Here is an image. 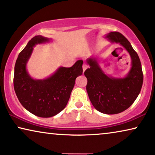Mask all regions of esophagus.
Here are the masks:
<instances>
[{"mask_svg":"<svg viewBox=\"0 0 155 155\" xmlns=\"http://www.w3.org/2000/svg\"><path fill=\"white\" fill-rule=\"evenodd\" d=\"M87 68H88V66H87L85 63H84V64H83V71H85V70H86Z\"/></svg>","mask_w":155,"mask_h":155,"instance_id":"34e87169","label":"esophagus"}]
</instances>
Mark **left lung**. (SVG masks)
I'll return each mask as SVG.
<instances>
[{"label": "left lung", "instance_id": "left-lung-1", "mask_svg": "<svg viewBox=\"0 0 155 155\" xmlns=\"http://www.w3.org/2000/svg\"><path fill=\"white\" fill-rule=\"evenodd\" d=\"M106 38L110 41L120 43L127 51L131 58V68L124 78H114L105 74L94 58H90V65L85 71L87 79L86 90L93 107L105 114H117L134 102L141 90L143 74L139 57L123 35L110 32Z\"/></svg>", "mask_w": 155, "mask_h": 155}]
</instances>
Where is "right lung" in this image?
Returning <instances> with one entry per match:
<instances>
[{
	"label": "right lung",
	"instance_id": "add662e5",
	"mask_svg": "<svg viewBox=\"0 0 155 155\" xmlns=\"http://www.w3.org/2000/svg\"><path fill=\"white\" fill-rule=\"evenodd\" d=\"M48 41L49 39L41 35L32 38L18 54L14 74V88L18 101L27 110L41 117L54 116L64 109L76 78L83 73V61L79 60L71 68L61 67L45 79L32 78L26 70V64L33 47Z\"/></svg>",
	"mask_w": 155,
	"mask_h": 155
}]
</instances>
